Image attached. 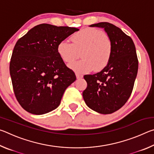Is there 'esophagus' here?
<instances>
[{"mask_svg": "<svg viewBox=\"0 0 154 154\" xmlns=\"http://www.w3.org/2000/svg\"><path fill=\"white\" fill-rule=\"evenodd\" d=\"M76 77H77V79H82L83 77V75H81L78 73H76Z\"/></svg>", "mask_w": 154, "mask_h": 154, "instance_id": "esophagus-1", "label": "esophagus"}]
</instances>
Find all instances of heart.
Returning a JSON list of instances; mask_svg holds the SVG:
<instances>
[{"label":"heart","mask_w":154,"mask_h":154,"mask_svg":"<svg viewBox=\"0 0 154 154\" xmlns=\"http://www.w3.org/2000/svg\"><path fill=\"white\" fill-rule=\"evenodd\" d=\"M72 43L62 41L58 44V53L66 63L77 59L82 54L83 59L72 62L69 67L78 74H84L94 69L100 71L109 64L113 51L109 36L95 28H85L71 36Z\"/></svg>","instance_id":"heart-1"}]
</instances>
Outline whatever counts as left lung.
I'll use <instances>...</instances> for the list:
<instances>
[{
  "instance_id": "left-lung-1",
  "label": "left lung",
  "mask_w": 154,
  "mask_h": 154,
  "mask_svg": "<svg viewBox=\"0 0 154 154\" xmlns=\"http://www.w3.org/2000/svg\"><path fill=\"white\" fill-rule=\"evenodd\" d=\"M90 26L104 28L112 41L113 51L102 71L84 75L88 86L83 98L92 110L110 114L123 106L131 95L139 66L136 48L132 38L113 24L100 22Z\"/></svg>"
}]
</instances>
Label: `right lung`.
I'll return each mask as SVG.
<instances>
[{"mask_svg": "<svg viewBox=\"0 0 154 154\" xmlns=\"http://www.w3.org/2000/svg\"><path fill=\"white\" fill-rule=\"evenodd\" d=\"M78 28L42 24L17 41L9 71L14 94L22 107L43 115L56 109L66 88L76 80L58 53V44Z\"/></svg>", "mask_w": 154, "mask_h": 154, "instance_id": "obj_1", "label": "right lung"}]
</instances>
